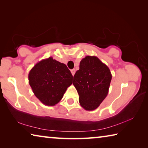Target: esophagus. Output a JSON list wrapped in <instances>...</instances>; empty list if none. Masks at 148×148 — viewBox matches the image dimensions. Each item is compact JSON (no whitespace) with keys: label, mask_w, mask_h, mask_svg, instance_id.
Returning <instances> with one entry per match:
<instances>
[{"label":"esophagus","mask_w":148,"mask_h":148,"mask_svg":"<svg viewBox=\"0 0 148 148\" xmlns=\"http://www.w3.org/2000/svg\"><path fill=\"white\" fill-rule=\"evenodd\" d=\"M75 72H76V70L75 69H72L71 71V73L72 74V76H74V75L75 74Z\"/></svg>","instance_id":"esophagus-1"}]
</instances>
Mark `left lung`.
<instances>
[{"label":"left lung","mask_w":148,"mask_h":148,"mask_svg":"<svg viewBox=\"0 0 148 148\" xmlns=\"http://www.w3.org/2000/svg\"><path fill=\"white\" fill-rule=\"evenodd\" d=\"M111 80L109 68L98 57L87 56L82 59L73 80L81 106L88 111L97 109L108 93Z\"/></svg>","instance_id":"8db88e82"}]
</instances>
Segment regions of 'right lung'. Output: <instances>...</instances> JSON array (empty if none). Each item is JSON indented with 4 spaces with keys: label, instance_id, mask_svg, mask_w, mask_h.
I'll use <instances>...</instances> for the list:
<instances>
[{
    "label": "right lung",
    "instance_id": "add662e5",
    "mask_svg": "<svg viewBox=\"0 0 148 148\" xmlns=\"http://www.w3.org/2000/svg\"><path fill=\"white\" fill-rule=\"evenodd\" d=\"M28 77L35 96L49 106L61 101L73 79L66 65L51 57L37 62L30 71Z\"/></svg>",
    "mask_w": 148,
    "mask_h": 148
}]
</instances>
